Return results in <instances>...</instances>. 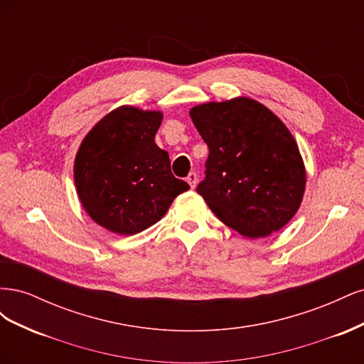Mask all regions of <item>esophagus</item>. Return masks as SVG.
Listing matches in <instances>:
<instances>
[{
	"mask_svg": "<svg viewBox=\"0 0 364 364\" xmlns=\"http://www.w3.org/2000/svg\"><path fill=\"white\" fill-rule=\"evenodd\" d=\"M186 182L190 183L191 188H196V185H197V174H196V173H190L188 178H186Z\"/></svg>",
	"mask_w": 364,
	"mask_h": 364,
	"instance_id": "obj_1",
	"label": "esophagus"
}]
</instances>
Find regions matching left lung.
Segmentation results:
<instances>
[{"label": "left lung", "instance_id": "8db88e82", "mask_svg": "<svg viewBox=\"0 0 364 364\" xmlns=\"http://www.w3.org/2000/svg\"><path fill=\"white\" fill-rule=\"evenodd\" d=\"M190 117L209 147L206 178L197 186L209 209L247 238L269 237L287 225L306 185L287 126L249 97L196 105Z\"/></svg>", "mask_w": 364, "mask_h": 364}]
</instances>
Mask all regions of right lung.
Masks as SVG:
<instances>
[{"mask_svg":"<svg viewBox=\"0 0 364 364\" xmlns=\"http://www.w3.org/2000/svg\"><path fill=\"white\" fill-rule=\"evenodd\" d=\"M161 111L123 105L87 132L74 159L79 200L97 225L134 235L155 223L190 185L176 179L155 135Z\"/></svg>","mask_w":364,"mask_h":364,"instance_id":"obj_1","label":"right lung"}]
</instances>
